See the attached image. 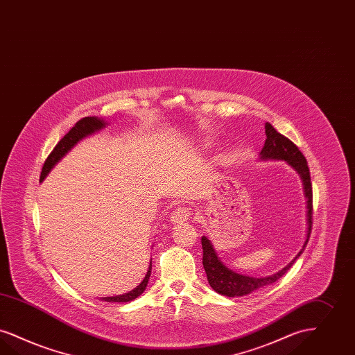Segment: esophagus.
<instances>
[{
	"mask_svg": "<svg viewBox=\"0 0 355 355\" xmlns=\"http://www.w3.org/2000/svg\"><path fill=\"white\" fill-rule=\"evenodd\" d=\"M190 211L184 207H178L175 209L173 213H171V223L174 225H180V223H184L189 218H190Z\"/></svg>",
	"mask_w": 355,
	"mask_h": 355,
	"instance_id": "esophagus-1",
	"label": "esophagus"
}]
</instances>
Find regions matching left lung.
Wrapping results in <instances>:
<instances>
[{
    "label": "left lung",
    "instance_id": "obj_1",
    "mask_svg": "<svg viewBox=\"0 0 355 355\" xmlns=\"http://www.w3.org/2000/svg\"><path fill=\"white\" fill-rule=\"evenodd\" d=\"M266 136L267 140L260 152L261 159H282L285 161L291 168L297 171L302 186H304V194L306 198V219H308V232H306V241L302 245V250L298 252L296 257L286 266L283 270H279L275 275H270L267 277H251L244 276L241 273H236L227 268L220 259L216 255L214 250L211 241L206 236H202V248H203V268L206 270L207 280L210 286L219 295L227 296V297H241L244 295H248L259 288H263L266 285L277 282L286 270H289L293 263L298 259V256L302 254L305 250L311 232H312V215H313V193L312 182H311V173L308 168V162L304 155L300 152L297 146L286 139L282 133H279L270 123H266Z\"/></svg>",
    "mask_w": 355,
    "mask_h": 355
}]
</instances>
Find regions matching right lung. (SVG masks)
Returning <instances> with one entry per match:
<instances>
[{"label": "right lung", "instance_id": "1", "mask_svg": "<svg viewBox=\"0 0 355 355\" xmlns=\"http://www.w3.org/2000/svg\"><path fill=\"white\" fill-rule=\"evenodd\" d=\"M105 125H107V121H104L103 119H99V117H95V116H92V117H83L82 120H79L71 128V130L60 141L58 142L55 148L53 149V152L46 158L40 181L42 182L44 177L49 174V171L54 168V165L57 164L58 161L64 156L73 145H76L78 142L80 141L82 139L87 137V136H89V135L98 132L100 129H103ZM150 272H152V261L149 264V268H148V272H146L144 280H142L141 284L139 286H136L133 291L128 292L125 295L114 296V297H104L101 298V300H104L107 302H128V301H132V300L139 297L142 292L146 289V285H148L149 277H150Z\"/></svg>", "mask_w": 355, "mask_h": 355}]
</instances>
